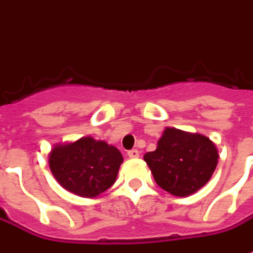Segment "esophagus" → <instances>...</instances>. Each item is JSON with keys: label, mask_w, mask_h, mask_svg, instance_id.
Returning <instances> with one entry per match:
<instances>
[{"label": "esophagus", "mask_w": 253, "mask_h": 253, "mask_svg": "<svg viewBox=\"0 0 253 253\" xmlns=\"http://www.w3.org/2000/svg\"><path fill=\"white\" fill-rule=\"evenodd\" d=\"M127 155H128L130 158H138V157H140V151H138V150H130V151L127 153Z\"/></svg>", "instance_id": "34e87169"}]
</instances>
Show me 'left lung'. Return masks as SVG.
<instances>
[{"label": "left lung", "mask_w": 253, "mask_h": 253, "mask_svg": "<svg viewBox=\"0 0 253 253\" xmlns=\"http://www.w3.org/2000/svg\"><path fill=\"white\" fill-rule=\"evenodd\" d=\"M157 185L170 195L189 196L210 180L218 151L206 135L167 127L157 150L144 155Z\"/></svg>", "instance_id": "left-lung-1"}]
</instances>
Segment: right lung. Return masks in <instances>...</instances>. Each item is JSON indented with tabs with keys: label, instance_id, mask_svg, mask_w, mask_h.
<instances>
[{
	"label": "right lung",
	"instance_id": "right-lung-1",
	"mask_svg": "<svg viewBox=\"0 0 253 253\" xmlns=\"http://www.w3.org/2000/svg\"><path fill=\"white\" fill-rule=\"evenodd\" d=\"M123 157L116 147L92 137L74 143L58 144L48 154L50 170L68 192L95 197L108 190L116 180Z\"/></svg>",
	"mask_w": 253,
	"mask_h": 253
}]
</instances>
